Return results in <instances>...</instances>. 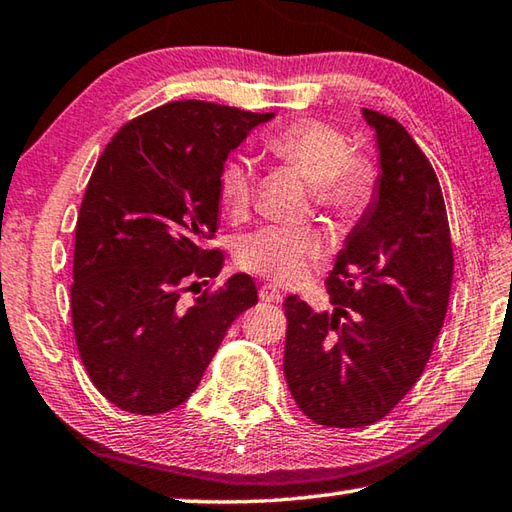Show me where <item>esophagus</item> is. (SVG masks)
Segmentation results:
<instances>
[{
    "label": "esophagus",
    "instance_id": "34e87169",
    "mask_svg": "<svg viewBox=\"0 0 512 512\" xmlns=\"http://www.w3.org/2000/svg\"><path fill=\"white\" fill-rule=\"evenodd\" d=\"M258 296H260V301H267V303H281L283 301L281 289H276V285H263L258 289Z\"/></svg>",
    "mask_w": 512,
    "mask_h": 512
}]
</instances>
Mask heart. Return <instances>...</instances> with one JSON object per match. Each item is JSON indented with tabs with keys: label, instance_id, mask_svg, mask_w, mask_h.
<instances>
[{
	"label": "heart",
	"instance_id": "1",
	"mask_svg": "<svg viewBox=\"0 0 512 512\" xmlns=\"http://www.w3.org/2000/svg\"><path fill=\"white\" fill-rule=\"evenodd\" d=\"M269 153L287 162L312 182L321 207L352 216L365 207L374 185L368 160L352 156V144L332 124L298 120L278 129L265 140ZM256 169L249 160L236 158L220 169V202L229 216L240 218L252 207ZM321 234L312 227H258L236 240V258L249 272L296 283L321 254Z\"/></svg>",
	"mask_w": 512,
	"mask_h": 512
}]
</instances>
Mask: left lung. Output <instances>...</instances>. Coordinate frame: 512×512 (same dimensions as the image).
I'll use <instances>...</instances> for the list:
<instances>
[{"mask_svg": "<svg viewBox=\"0 0 512 512\" xmlns=\"http://www.w3.org/2000/svg\"><path fill=\"white\" fill-rule=\"evenodd\" d=\"M361 113L381 171L325 281L332 312L285 298L289 392L305 417L330 428L370 426L419 381L455 265L435 169L397 120Z\"/></svg>", "mask_w": 512, "mask_h": 512, "instance_id": "1", "label": "left lung"}]
</instances>
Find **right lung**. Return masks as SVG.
Masks as SVG:
<instances>
[{
  "instance_id": "right-lung-1",
  "label": "right lung",
  "mask_w": 512,
  "mask_h": 512,
  "mask_svg": "<svg viewBox=\"0 0 512 512\" xmlns=\"http://www.w3.org/2000/svg\"><path fill=\"white\" fill-rule=\"evenodd\" d=\"M274 113L185 100L153 109L106 144L77 216L71 316L91 381L113 406L162 414L185 403L231 323L258 303L247 274L182 301L223 269L218 178Z\"/></svg>"
}]
</instances>
